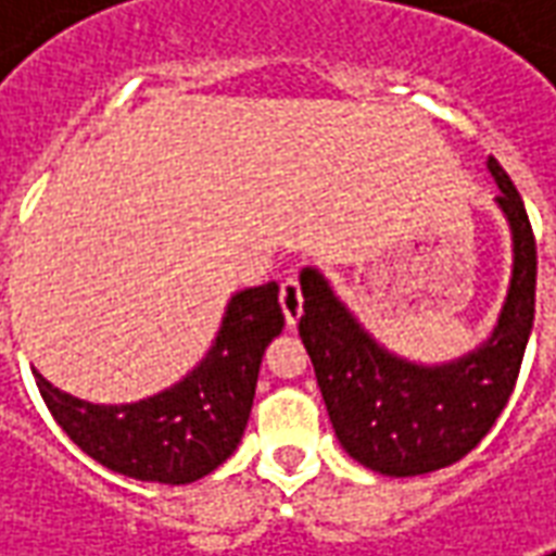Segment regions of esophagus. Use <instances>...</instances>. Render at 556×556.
<instances>
[{
  "instance_id": "obj_1",
  "label": "esophagus",
  "mask_w": 556,
  "mask_h": 556,
  "mask_svg": "<svg viewBox=\"0 0 556 556\" xmlns=\"http://www.w3.org/2000/svg\"><path fill=\"white\" fill-rule=\"evenodd\" d=\"M279 303H282V313H286V321L294 325L298 318H301L303 309V294H301V282L294 277H289L282 282V289H279Z\"/></svg>"
}]
</instances>
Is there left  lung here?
Wrapping results in <instances>:
<instances>
[{
    "label": "left lung",
    "mask_w": 556,
    "mask_h": 556,
    "mask_svg": "<svg viewBox=\"0 0 556 556\" xmlns=\"http://www.w3.org/2000/svg\"><path fill=\"white\" fill-rule=\"evenodd\" d=\"M494 205L513 238V274L489 339L446 363L384 349L318 267H303L301 339L342 450L384 477H419L477 446L513 396L536 306V241L525 202L494 157Z\"/></svg>",
    "instance_id": "left-lung-1"
}]
</instances>
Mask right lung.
I'll list each match as a JSON object with an SVG mask.
<instances>
[{
	"label": "right lung",
	"instance_id": "obj_1",
	"mask_svg": "<svg viewBox=\"0 0 556 556\" xmlns=\"http://www.w3.org/2000/svg\"><path fill=\"white\" fill-rule=\"evenodd\" d=\"M279 286L235 291L205 357L181 381L125 405H94L35 369L47 408L83 453L113 473L187 485L229 458L247 429L265 349L282 333Z\"/></svg>",
	"mask_w": 556,
	"mask_h": 556
}]
</instances>
